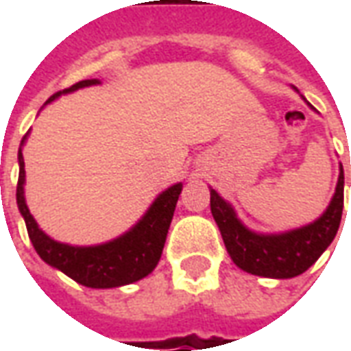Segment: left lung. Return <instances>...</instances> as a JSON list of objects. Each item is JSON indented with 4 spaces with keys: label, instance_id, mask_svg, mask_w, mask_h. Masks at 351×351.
<instances>
[{
    "label": "left lung",
    "instance_id": "1",
    "mask_svg": "<svg viewBox=\"0 0 351 351\" xmlns=\"http://www.w3.org/2000/svg\"><path fill=\"white\" fill-rule=\"evenodd\" d=\"M342 208L344 173L340 171L337 191L322 218L284 235H256L244 228L233 208L210 190V210L231 259L243 271L267 278H293L316 263L339 231Z\"/></svg>",
    "mask_w": 351,
    "mask_h": 351
}]
</instances>
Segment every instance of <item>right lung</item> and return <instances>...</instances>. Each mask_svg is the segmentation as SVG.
Wrapping results in <instances>:
<instances>
[{"mask_svg": "<svg viewBox=\"0 0 351 351\" xmlns=\"http://www.w3.org/2000/svg\"><path fill=\"white\" fill-rule=\"evenodd\" d=\"M97 82L99 80H80L77 84L65 88L64 92H56L54 95H50L47 103L56 99L60 93L73 92V90L97 84ZM24 138H22V143H24ZM19 163L16 203H19L20 214L24 216V221H26L29 241L43 261L56 267L69 278L88 287L125 286V284L145 278L146 274L154 271V267L158 265L161 252H163V244L167 239L176 201L182 191V184H175L167 191H163L160 197L154 201V205L145 214V218L138 221L130 233H125L112 243L101 244V246L75 248L69 244L52 241L35 223L34 216L27 210L26 199H24L26 171H24L22 150H19Z\"/></svg>", "mask_w": 351, "mask_h": 351, "instance_id": "1", "label": "right lung"}]
</instances>
